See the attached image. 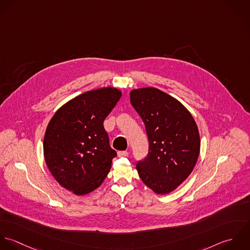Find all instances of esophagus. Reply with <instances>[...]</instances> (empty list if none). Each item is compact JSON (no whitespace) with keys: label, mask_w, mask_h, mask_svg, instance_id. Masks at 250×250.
Segmentation results:
<instances>
[{"label":"esophagus","mask_w":250,"mask_h":250,"mask_svg":"<svg viewBox=\"0 0 250 250\" xmlns=\"http://www.w3.org/2000/svg\"><path fill=\"white\" fill-rule=\"evenodd\" d=\"M126 155H128V151H126V150H120V151H118V156H126Z\"/></svg>","instance_id":"esophagus-1"}]
</instances>
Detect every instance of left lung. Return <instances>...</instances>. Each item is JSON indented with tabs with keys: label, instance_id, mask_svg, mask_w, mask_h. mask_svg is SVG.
<instances>
[{
	"label": "left lung",
	"instance_id": "left-lung-1",
	"mask_svg": "<svg viewBox=\"0 0 250 250\" xmlns=\"http://www.w3.org/2000/svg\"><path fill=\"white\" fill-rule=\"evenodd\" d=\"M130 102L145 124L149 140L148 155L136 165L138 175L156 194L170 193L197 162V125L179 100L156 88L132 90Z\"/></svg>",
	"mask_w": 250,
	"mask_h": 250
}]
</instances>
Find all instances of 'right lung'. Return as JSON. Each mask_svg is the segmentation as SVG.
Instances as JSON below:
<instances>
[{"label":"right lung","instance_id":"add662e5","mask_svg":"<svg viewBox=\"0 0 250 250\" xmlns=\"http://www.w3.org/2000/svg\"><path fill=\"white\" fill-rule=\"evenodd\" d=\"M122 97L116 88L86 92L57 110L47 125L43 153L55 180L76 195L97 189L117 152L103 122Z\"/></svg>","mask_w":250,"mask_h":250}]
</instances>
